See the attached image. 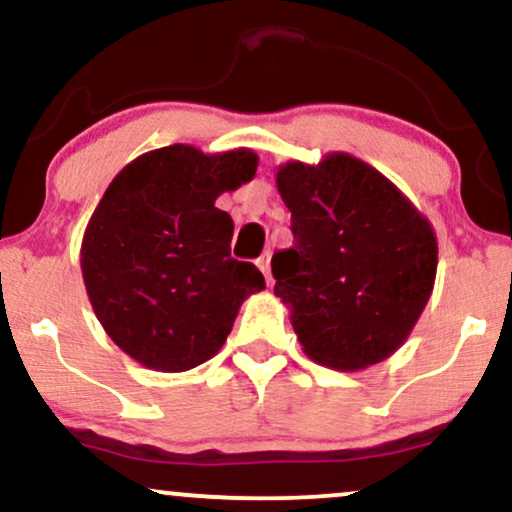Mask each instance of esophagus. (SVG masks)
<instances>
[{"instance_id":"esophagus-1","label":"esophagus","mask_w":512,"mask_h":512,"mask_svg":"<svg viewBox=\"0 0 512 512\" xmlns=\"http://www.w3.org/2000/svg\"><path fill=\"white\" fill-rule=\"evenodd\" d=\"M272 255L269 252H264V255L257 260V267H260V272L264 274V279H267V284H272Z\"/></svg>"}]
</instances>
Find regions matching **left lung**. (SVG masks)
Instances as JSON below:
<instances>
[{
	"label": "left lung",
	"instance_id": "obj_1",
	"mask_svg": "<svg viewBox=\"0 0 512 512\" xmlns=\"http://www.w3.org/2000/svg\"><path fill=\"white\" fill-rule=\"evenodd\" d=\"M276 190L293 245L272 257L274 293L305 356L334 370L385 361L424 313L438 269L431 221L361 158L289 161Z\"/></svg>",
	"mask_w": 512,
	"mask_h": 512
}]
</instances>
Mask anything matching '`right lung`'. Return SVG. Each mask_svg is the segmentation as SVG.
Instances as JSON below:
<instances>
[{
    "label": "right lung",
    "instance_id": "add662e5",
    "mask_svg": "<svg viewBox=\"0 0 512 512\" xmlns=\"http://www.w3.org/2000/svg\"><path fill=\"white\" fill-rule=\"evenodd\" d=\"M257 154L154 149L108 185L81 240L88 301L134 361L182 373L219 354L240 305L264 289L255 264L231 257L233 219L216 197L255 178Z\"/></svg>",
    "mask_w": 512,
    "mask_h": 512
}]
</instances>
